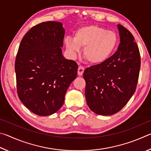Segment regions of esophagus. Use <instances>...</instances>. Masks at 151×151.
<instances>
[{
	"mask_svg": "<svg viewBox=\"0 0 151 151\" xmlns=\"http://www.w3.org/2000/svg\"><path fill=\"white\" fill-rule=\"evenodd\" d=\"M83 71H84V68L83 66H79L78 68V73L79 76H82L83 73Z\"/></svg>",
	"mask_w": 151,
	"mask_h": 151,
	"instance_id": "obj_1",
	"label": "esophagus"
}]
</instances>
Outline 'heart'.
I'll use <instances>...</instances> for the list:
<instances>
[{
    "label": "heart",
    "instance_id": "1",
    "mask_svg": "<svg viewBox=\"0 0 151 151\" xmlns=\"http://www.w3.org/2000/svg\"><path fill=\"white\" fill-rule=\"evenodd\" d=\"M118 42L117 34L97 25L83 26L75 32L74 38L65 39L66 48L76 54L84 47L83 56L92 64H100L113 54Z\"/></svg>",
    "mask_w": 151,
    "mask_h": 151
}]
</instances>
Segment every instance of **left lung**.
<instances>
[{
    "label": "left lung",
    "instance_id": "obj_1",
    "mask_svg": "<svg viewBox=\"0 0 151 151\" xmlns=\"http://www.w3.org/2000/svg\"><path fill=\"white\" fill-rule=\"evenodd\" d=\"M120 44L117 51L102 63L86 68V99L92 111L111 115L127 104L136 90L141 57L134 38L127 29L117 25Z\"/></svg>",
    "mask_w": 151,
    "mask_h": 151
}]
</instances>
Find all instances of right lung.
Segmentation results:
<instances>
[{"label":"right lung","instance_id":"obj_1","mask_svg":"<svg viewBox=\"0 0 151 151\" xmlns=\"http://www.w3.org/2000/svg\"><path fill=\"white\" fill-rule=\"evenodd\" d=\"M64 34L62 23L48 21L33 26L20 42L15 61L18 96L34 114L58 111L77 77V63L62 55Z\"/></svg>","mask_w":151,"mask_h":151}]
</instances>
